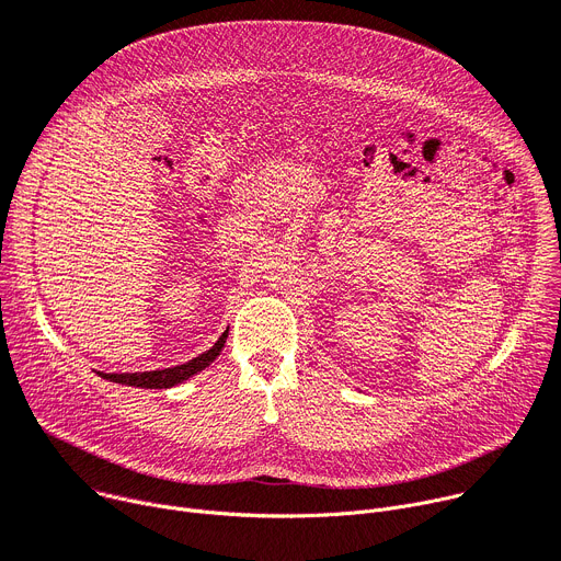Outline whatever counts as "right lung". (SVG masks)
<instances>
[{
	"mask_svg": "<svg viewBox=\"0 0 561 561\" xmlns=\"http://www.w3.org/2000/svg\"><path fill=\"white\" fill-rule=\"evenodd\" d=\"M228 331L215 342V346L206 353L196 355L190 363L179 365V367H170V369H161V371H142V374H100L103 378L112 380V382H121V385H129V387H145V389H168L174 387L183 380H187L190 376L198 374L201 369H206L217 355L221 353L224 344H226Z\"/></svg>",
	"mask_w": 561,
	"mask_h": 561,
	"instance_id": "1",
	"label": "right lung"
}]
</instances>
